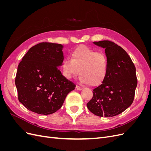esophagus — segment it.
<instances>
[{"label": "esophagus", "instance_id": "obj_1", "mask_svg": "<svg viewBox=\"0 0 151 151\" xmlns=\"http://www.w3.org/2000/svg\"><path fill=\"white\" fill-rule=\"evenodd\" d=\"M76 89H77V90H79V91H81V90H82L83 89V88H82V87H80V86H76Z\"/></svg>", "mask_w": 151, "mask_h": 151}]
</instances>
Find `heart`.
Here are the masks:
<instances>
[{"instance_id":"b5f03b06","label":"heart","mask_w":151,"mask_h":151,"mask_svg":"<svg viewBox=\"0 0 151 151\" xmlns=\"http://www.w3.org/2000/svg\"><path fill=\"white\" fill-rule=\"evenodd\" d=\"M63 75L72 79L79 74L80 81L93 86L101 84L106 78L108 59L104 53L96 52L86 46H80L73 50L71 59L65 58L62 62Z\"/></svg>"}]
</instances>
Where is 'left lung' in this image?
<instances>
[{"instance_id":"left-lung-1","label":"left lung","mask_w":151,"mask_h":151,"mask_svg":"<svg viewBox=\"0 0 151 151\" xmlns=\"http://www.w3.org/2000/svg\"><path fill=\"white\" fill-rule=\"evenodd\" d=\"M93 43L105 49L108 70L102 84L93 89L87 106L95 115L116 116L133 103L137 85L135 67L128 53L115 43L103 40Z\"/></svg>"}]
</instances>
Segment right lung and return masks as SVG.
I'll use <instances>...</instances> for the list:
<instances>
[{
  "instance_id": "add662e5",
  "label": "right lung",
  "mask_w": 151,
  "mask_h": 151,
  "mask_svg": "<svg viewBox=\"0 0 151 151\" xmlns=\"http://www.w3.org/2000/svg\"><path fill=\"white\" fill-rule=\"evenodd\" d=\"M61 44L43 42L32 47L17 67L18 99L29 110L46 115L56 112L76 85L59 69L63 61Z\"/></svg>"
}]
</instances>
